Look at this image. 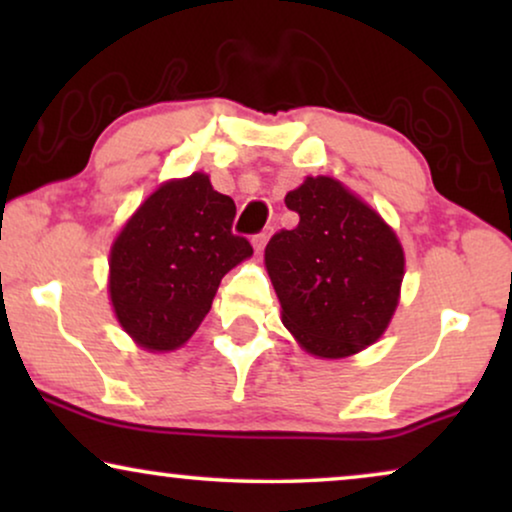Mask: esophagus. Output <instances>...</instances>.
<instances>
[{
	"instance_id": "1",
	"label": "esophagus",
	"mask_w": 512,
	"mask_h": 512,
	"mask_svg": "<svg viewBox=\"0 0 512 512\" xmlns=\"http://www.w3.org/2000/svg\"><path fill=\"white\" fill-rule=\"evenodd\" d=\"M265 242H268V233H258L251 237V244H254L256 251H261L265 247Z\"/></svg>"
}]
</instances>
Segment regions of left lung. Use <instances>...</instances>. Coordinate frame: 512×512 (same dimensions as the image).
I'll return each mask as SVG.
<instances>
[{
  "instance_id": "left-lung-1",
  "label": "left lung",
  "mask_w": 512,
  "mask_h": 512,
  "mask_svg": "<svg viewBox=\"0 0 512 512\" xmlns=\"http://www.w3.org/2000/svg\"><path fill=\"white\" fill-rule=\"evenodd\" d=\"M284 202L298 226L265 247L284 326L314 356L361 352L398 305L405 258L394 230L331 177H307Z\"/></svg>"
}]
</instances>
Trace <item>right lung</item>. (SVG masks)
Here are the masks:
<instances>
[{"instance_id": "right-lung-1", "label": "right lung", "mask_w": 512, "mask_h": 512, "mask_svg": "<svg viewBox=\"0 0 512 512\" xmlns=\"http://www.w3.org/2000/svg\"><path fill=\"white\" fill-rule=\"evenodd\" d=\"M233 219V198L195 172L160 186L125 223L111 247L109 293L121 326L144 349L184 345L223 275L254 254Z\"/></svg>"}]
</instances>
